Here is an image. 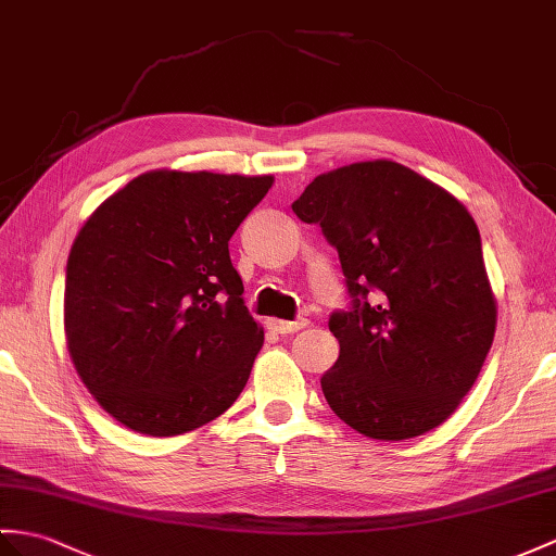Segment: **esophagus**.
Segmentation results:
<instances>
[{
	"label": "esophagus",
	"mask_w": 556,
	"mask_h": 556,
	"mask_svg": "<svg viewBox=\"0 0 556 556\" xmlns=\"http://www.w3.org/2000/svg\"><path fill=\"white\" fill-rule=\"evenodd\" d=\"M306 325V320H280V318H268L266 328L274 330L278 334H292L296 330H302Z\"/></svg>",
	"instance_id": "34e87169"
}]
</instances>
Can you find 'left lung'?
Segmentation results:
<instances>
[{"label": "left lung", "mask_w": 556, "mask_h": 556, "mask_svg": "<svg viewBox=\"0 0 556 556\" xmlns=\"http://www.w3.org/2000/svg\"><path fill=\"white\" fill-rule=\"evenodd\" d=\"M340 254L349 308L320 377L334 415L380 441L422 437L477 382L495 334L481 236L463 202L391 160L316 176L292 202Z\"/></svg>", "instance_id": "obj_1"}]
</instances>
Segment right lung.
<instances>
[{
    "instance_id": "add662e5",
    "label": "right lung",
    "mask_w": 556,
    "mask_h": 556,
    "mask_svg": "<svg viewBox=\"0 0 556 556\" xmlns=\"http://www.w3.org/2000/svg\"><path fill=\"white\" fill-rule=\"evenodd\" d=\"M274 176L146 172L101 202L65 266V340L117 422L176 437L245 389L264 330L242 300L228 240Z\"/></svg>"
}]
</instances>
